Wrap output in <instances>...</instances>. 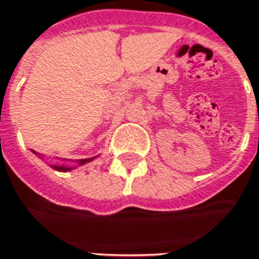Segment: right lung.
Masks as SVG:
<instances>
[{
  "instance_id": "1",
  "label": "right lung",
  "mask_w": 259,
  "mask_h": 259,
  "mask_svg": "<svg viewBox=\"0 0 259 259\" xmlns=\"http://www.w3.org/2000/svg\"><path fill=\"white\" fill-rule=\"evenodd\" d=\"M93 158H87V159H79L78 161V164L79 165H84V164H87V162H90ZM54 169H57V171H69V169H72L71 166H65V165H53Z\"/></svg>"
}]
</instances>
